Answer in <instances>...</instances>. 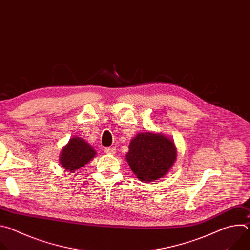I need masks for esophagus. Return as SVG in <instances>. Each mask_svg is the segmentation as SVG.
I'll use <instances>...</instances> for the list:
<instances>
[{
  "instance_id": "1",
  "label": "esophagus",
  "mask_w": 250,
  "mask_h": 250,
  "mask_svg": "<svg viewBox=\"0 0 250 250\" xmlns=\"http://www.w3.org/2000/svg\"><path fill=\"white\" fill-rule=\"evenodd\" d=\"M116 147H106L104 148V152L109 154H115L116 153Z\"/></svg>"
}]
</instances>
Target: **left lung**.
Returning a JSON list of instances; mask_svg holds the SVG:
<instances>
[{"label":"left lung","mask_w":250,"mask_h":250,"mask_svg":"<svg viewBox=\"0 0 250 250\" xmlns=\"http://www.w3.org/2000/svg\"><path fill=\"white\" fill-rule=\"evenodd\" d=\"M126 160L141 181L162 178L176 160V148L169 138L150 132L138 133L129 144Z\"/></svg>","instance_id":"8db88e82"}]
</instances>
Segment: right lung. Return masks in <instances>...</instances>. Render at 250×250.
Listing matches in <instances>:
<instances>
[{"mask_svg": "<svg viewBox=\"0 0 250 250\" xmlns=\"http://www.w3.org/2000/svg\"><path fill=\"white\" fill-rule=\"evenodd\" d=\"M96 155V151L79 137L71 138L63 148L60 155V163L70 172H74L85 166Z\"/></svg>", "mask_w": 250, "mask_h": 250, "instance_id": "right-lung-1", "label": "right lung"}]
</instances>
